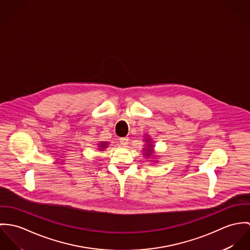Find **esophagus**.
Segmentation results:
<instances>
[{
  "instance_id": "esophagus-1",
  "label": "esophagus",
  "mask_w": 250,
  "mask_h": 250,
  "mask_svg": "<svg viewBox=\"0 0 250 250\" xmlns=\"http://www.w3.org/2000/svg\"><path fill=\"white\" fill-rule=\"evenodd\" d=\"M128 141H129L128 137H124V138L120 139V143H121L124 146H126L128 145Z\"/></svg>"
}]
</instances>
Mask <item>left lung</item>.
I'll list each match as a JSON object with an SVG mask.
<instances>
[{"mask_svg":"<svg viewBox=\"0 0 250 250\" xmlns=\"http://www.w3.org/2000/svg\"><path fill=\"white\" fill-rule=\"evenodd\" d=\"M146 142V148H144V150H145V156L146 157H150V156H153L152 155V151H153V148H151L152 147V146L153 145H151V142H150V139L149 138H146L145 140Z\"/></svg>","mask_w":250,"mask_h":250,"instance_id":"1","label":"left lung"}]
</instances>
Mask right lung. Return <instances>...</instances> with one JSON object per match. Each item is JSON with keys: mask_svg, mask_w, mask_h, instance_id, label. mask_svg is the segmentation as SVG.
I'll use <instances>...</instances> for the list:
<instances>
[{"mask_svg": "<svg viewBox=\"0 0 250 250\" xmlns=\"http://www.w3.org/2000/svg\"><path fill=\"white\" fill-rule=\"evenodd\" d=\"M107 146H108V144H107L106 142H102V143L99 144V149L102 151V150H104V148H106Z\"/></svg>", "mask_w": 250, "mask_h": 250, "instance_id": "obj_1", "label": "right lung"}]
</instances>
